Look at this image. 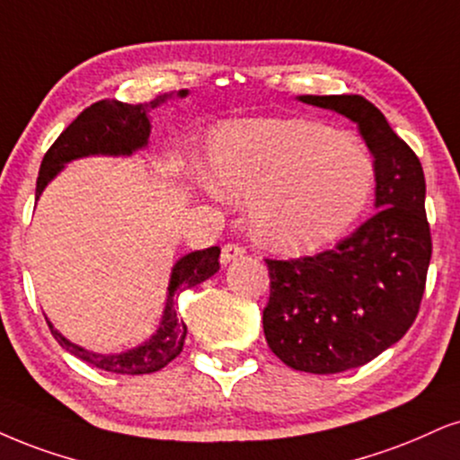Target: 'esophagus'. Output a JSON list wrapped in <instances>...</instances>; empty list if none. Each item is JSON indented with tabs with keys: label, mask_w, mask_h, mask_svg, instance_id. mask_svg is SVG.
<instances>
[{
	"label": "esophagus",
	"mask_w": 460,
	"mask_h": 460,
	"mask_svg": "<svg viewBox=\"0 0 460 460\" xmlns=\"http://www.w3.org/2000/svg\"><path fill=\"white\" fill-rule=\"evenodd\" d=\"M245 253V247L239 245V243H228V245L221 247V264H228L232 260L241 258Z\"/></svg>",
	"instance_id": "esophagus-1"
}]
</instances>
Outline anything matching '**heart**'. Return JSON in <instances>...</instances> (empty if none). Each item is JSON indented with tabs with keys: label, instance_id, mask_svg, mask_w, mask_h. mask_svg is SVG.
Listing matches in <instances>:
<instances>
[{
	"label": "heart",
	"instance_id": "obj_1",
	"mask_svg": "<svg viewBox=\"0 0 460 460\" xmlns=\"http://www.w3.org/2000/svg\"><path fill=\"white\" fill-rule=\"evenodd\" d=\"M215 185L252 202L253 232L286 252L337 241L367 208L371 155L337 129L307 119H243L211 143Z\"/></svg>",
	"mask_w": 460,
	"mask_h": 460
}]
</instances>
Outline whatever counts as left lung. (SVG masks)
<instances>
[{
  "instance_id": "obj_1",
  "label": "left lung",
  "mask_w": 460,
  "mask_h": 460,
  "mask_svg": "<svg viewBox=\"0 0 460 460\" xmlns=\"http://www.w3.org/2000/svg\"><path fill=\"white\" fill-rule=\"evenodd\" d=\"M358 123L376 166L377 211L332 249L266 258L264 337L290 368L331 376L371 362L410 331L433 252L422 164L362 95H300Z\"/></svg>"
}]
</instances>
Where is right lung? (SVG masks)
Here are the masks:
<instances>
[{"label": "right lung", "instance_id": "obj_1", "mask_svg": "<svg viewBox=\"0 0 460 460\" xmlns=\"http://www.w3.org/2000/svg\"><path fill=\"white\" fill-rule=\"evenodd\" d=\"M172 93H164L153 98L151 102H138V104H128L119 100H100L95 104L87 106L81 115L67 126L59 138L50 145V149L44 153L42 166H40L38 183H36V198L42 194L44 185L59 172V168L66 162L76 160L84 155H129V153L140 149L146 145L149 138L151 123L146 112L162 104L164 100ZM181 98L187 92H179ZM219 269V247L198 249V252L187 253L174 264L172 277H170L166 309H164V320L160 331L153 334L145 345L129 349L126 354L117 356H102L87 351L78 345L67 341L55 331L49 328L61 348L70 351L84 362L102 371L121 373V376H145V373H155L174 360L183 349V341L187 334L185 322L177 315L174 307V296L183 292L185 288H194L198 283L217 273Z\"/></svg>", "mask_w": 460, "mask_h": 460}]
</instances>
